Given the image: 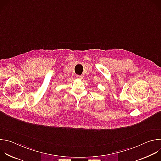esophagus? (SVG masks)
I'll return each instance as SVG.
<instances>
[{
	"instance_id": "34e87169",
	"label": "esophagus",
	"mask_w": 161,
	"mask_h": 161,
	"mask_svg": "<svg viewBox=\"0 0 161 161\" xmlns=\"http://www.w3.org/2000/svg\"><path fill=\"white\" fill-rule=\"evenodd\" d=\"M76 78L77 79H80V80L83 79V76H80V75H77V76H76Z\"/></svg>"
}]
</instances>
